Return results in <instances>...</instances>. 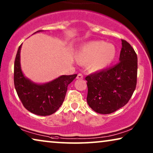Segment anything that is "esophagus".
I'll return each mask as SVG.
<instances>
[{"instance_id":"obj_1","label":"esophagus","mask_w":153,"mask_h":153,"mask_svg":"<svg viewBox=\"0 0 153 153\" xmlns=\"http://www.w3.org/2000/svg\"><path fill=\"white\" fill-rule=\"evenodd\" d=\"M83 78V74H81V73L78 74V75H77V76H76V79H82Z\"/></svg>"}]
</instances>
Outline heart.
<instances>
[{
	"instance_id": "obj_1",
	"label": "heart",
	"mask_w": 153,
	"mask_h": 153,
	"mask_svg": "<svg viewBox=\"0 0 153 153\" xmlns=\"http://www.w3.org/2000/svg\"><path fill=\"white\" fill-rule=\"evenodd\" d=\"M116 53V48L112 44L91 41L81 46L76 55V60L81 65H88L90 70L97 72L109 65Z\"/></svg>"
}]
</instances>
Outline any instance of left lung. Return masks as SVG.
Here are the masks:
<instances>
[{
    "label": "left lung",
    "mask_w": 153,
    "mask_h": 153,
    "mask_svg": "<svg viewBox=\"0 0 153 153\" xmlns=\"http://www.w3.org/2000/svg\"><path fill=\"white\" fill-rule=\"evenodd\" d=\"M121 41L120 62L112 68L85 77L88 104L99 114H111L124 106L137 86V53L126 40Z\"/></svg>",
    "instance_id": "left-lung-1"
}]
</instances>
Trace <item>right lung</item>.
Masks as SVG:
<instances>
[{
    "instance_id": "add662e5",
    "label": "right lung",
    "mask_w": 153,
    "mask_h": 153,
    "mask_svg": "<svg viewBox=\"0 0 153 153\" xmlns=\"http://www.w3.org/2000/svg\"><path fill=\"white\" fill-rule=\"evenodd\" d=\"M22 45L18 49L14 66V83L19 97L24 107L33 114L42 116L53 114L62 105L68 85L77 74L62 75L45 84L32 82L24 76L21 69Z\"/></svg>"
}]
</instances>
